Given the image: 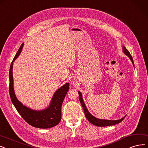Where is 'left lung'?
I'll return each instance as SVG.
<instances>
[{
    "label": "left lung",
    "instance_id": "8db88e82",
    "mask_svg": "<svg viewBox=\"0 0 148 148\" xmlns=\"http://www.w3.org/2000/svg\"><path fill=\"white\" fill-rule=\"evenodd\" d=\"M123 52L125 53L130 58V60H131L133 65L134 66L132 57L131 55L130 54L129 51L126 49V47L125 46H123ZM78 93H79V101H80V103H81V105L82 106V108H83L86 117L87 118V119L88 121H89L92 124H93V125L97 126H101V127L115 125H116V124H118V123H120V122H121L123 120V119L126 117V116H124L123 118H122L121 119L118 120H101V119H97V118H95V116H93V115H92L90 114V112H88V110L87 109V108L86 107V105H85V104L84 103L83 99H82L81 93L80 92H78Z\"/></svg>",
    "mask_w": 148,
    "mask_h": 148
}]
</instances>
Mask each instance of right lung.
<instances>
[{"mask_svg":"<svg viewBox=\"0 0 148 148\" xmlns=\"http://www.w3.org/2000/svg\"><path fill=\"white\" fill-rule=\"evenodd\" d=\"M23 45V44H22L11 64L10 68L9 92L11 101L19 114L29 125L42 129L54 127L56 126L61 120V106L63 100L69 89V84L66 83L56 91L52 98L50 105L46 109L40 111L33 110L23 106L18 101L15 95L12 72L13 62L19 56Z\"/></svg>","mask_w":148,"mask_h":148,"instance_id":"right-lung-1","label":"right lung"}]
</instances>
